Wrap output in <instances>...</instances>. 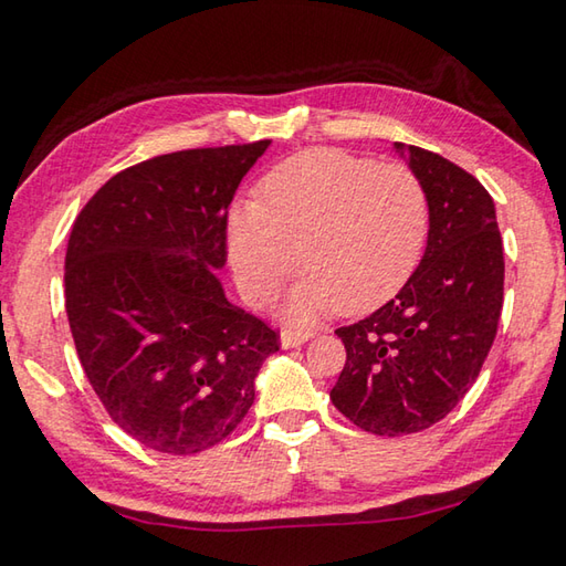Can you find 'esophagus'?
<instances>
[{
  "mask_svg": "<svg viewBox=\"0 0 566 566\" xmlns=\"http://www.w3.org/2000/svg\"><path fill=\"white\" fill-rule=\"evenodd\" d=\"M314 334L312 332H300V328H284L280 334V344L282 348H294V346H302L310 342Z\"/></svg>",
  "mask_w": 566,
  "mask_h": 566,
  "instance_id": "34e87169",
  "label": "esophagus"
}]
</instances>
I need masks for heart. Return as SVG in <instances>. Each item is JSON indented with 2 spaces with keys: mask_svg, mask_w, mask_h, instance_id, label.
<instances>
[{
  "mask_svg": "<svg viewBox=\"0 0 566 566\" xmlns=\"http://www.w3.org/2000/svg\"><path fill=\"white\" fill-rule=\"evenodd\" d=\"M428 192L398 163L336 148H312L274 166L262 200H242L228 220L234 280L264 302L292 274L306 272L284 312L304 322L336 306L358 314L388 302L426 248Z\"/></svg>",
  "mask_w": 566,
  "mask_h": 566,
  "instance_id": "obj_1",
  "label": "heart"
}]
</instances>
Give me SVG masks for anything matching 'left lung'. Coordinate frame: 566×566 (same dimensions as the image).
<instances>
[{
  "mask_svg": "<svg viewBox=\"0 0 566 566\" xmlns=\"http://www.w3.org/2000/svg\"><path fill=\"white\" fill-rule=\"evenodd\" d=\"M394 148L428 192L426 252L394 300L336 328L346 364L332 388L354 426L388 438L426 430L460 403L495 342L505 290L490 192L438 153Z\"/></svg>",
  "mask_w": 566,
  "mask_h": 566,
  "instance_id": "left-lung-1",
  "label": "left lung"
}]
</instances>
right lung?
<instances>
[{
    "instance_id": "add662e5",
    "label": "right lung",
    "mask_w": 566,
    "mask_h": 566,
    "mask_svg": "<svg viewBox=\"0 0 566 566\" xmlns=\"http://www.w3.org/2000/svg\"><path fill=\"white\" fill-rule=\"evenodd\" d=\"M272 140L195 148L113 176L71 230L64 294L78 361L113 423L195 455L254 403L280 336L228 302V208Z\"/></svg>"
}]
</instances>
